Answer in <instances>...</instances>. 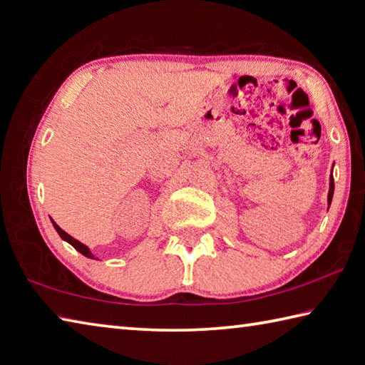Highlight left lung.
<instances>
[{
	"mask_svg": "<svg viewBox=\"0 0 365 365\" xmlns=\"http://www.w3.org/2000/svg\"><path fill=\"white\" fill-rule=\"evenodd\" d=\"M332 197H334V176L331 175V184H329V195H327V205L329 206H331Z\"/></svg>",
	"mask_w": 365,
	"mask_h": 365,
	"instance_id": "left-lung-1",
	"label": "left lung"
}]
</instances>
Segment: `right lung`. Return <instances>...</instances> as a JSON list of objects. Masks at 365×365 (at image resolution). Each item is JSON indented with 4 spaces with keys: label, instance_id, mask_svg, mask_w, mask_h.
<instances>
[{
    "label": "right lung",
    "instance_id": "obj_1",
    "mask_svg": "<svg viewBox=\"0 0 365 365\" xmlns=\"http://www.w3.org/2000/svg\"><path fill=\"white\" fill-rule=\"evenodd\" d=\"M52 224H53L55 230H57L58 235L61 237V240H65V242L70 243V245L74 247V250H78V251L82 254V256H86V257H88V259H95V256H93V254L91 252V250H88V247H87L86 245H82L81 242H78V240L73 238L71 235H68V233H66L65 230H61L60 227H58L57 224H55L53 221H52Z\"/></svg>",
    "mask_w": 365,
    "mask_h": 365
}]
</instances>
